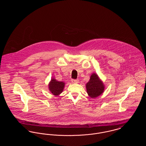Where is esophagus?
Here are the masks:
<instances>
[{
    "label": "esophagus",
    "instance_id": "34e87169",
    "mask_svg": "<svg viewBox=\"0 0 146 146\" xmlns=\"http://www.w3.org/2000/svg\"><path fill=\"white\" fill-rule=\"evenodd\" d=\"M71 81L73 83H78L79 82L78 80H76V79H72Z\"/></svg>",
    "mask_w": 146,
    "mask_h": 146
}]
</instances>
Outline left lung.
Returning <instances> with one entry per match:
<instances>
[{"label":"left lung","mask_w":146,"mask_h":146,"mask_svg":"<svg viewBox=\"0 0 146 146\" xmlns=\"http://www.w3.org/2000/svg\"><path fill=\"white\" fill-rule=\"evenodd\" d=\"M104 84L96 73L91 74L89 81L86 84L87 93L89 97L95 98L100 96L104 92Z\"/></svg>","instance_id":"8db88e82"}]
</instances>
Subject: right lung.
Segmentation results:
<instances>
[{
  "instance_id": "obj_1",
  "label": "right lung",
  "mask_w": 146,
  "mask_h": 146,
  "mask_svg": "<svg viewBox=\"0 0 146 146\" xmlns=\"http://www.w3.org/2000/svg\"><path fill=\"white\" fill-rule=\"evenodd\" d=\"M65 86L64 82L57 81L54 78H52L49 82V90L54 96H59L62 92Z\"/></svg>"
}]
</instances>
